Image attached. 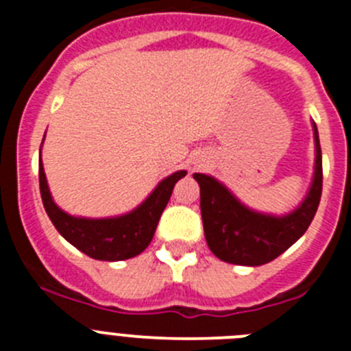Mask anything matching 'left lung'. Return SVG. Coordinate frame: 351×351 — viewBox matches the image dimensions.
I'll return each instance as SVG.
<instances>
[{"label":"left lung","instance_id":"1","mask_svg":"<svg viewBox=\"0 0 351 351\" xmlns=\"http://www.w3.org/2000/svg\"><path fill=\"white\" fill-rule=\"evenodd\" d=\"M315 137V172L302 202L287 214H269L243 204L223 182L207 173H193L200 186V213L209 250L219 260L256 267L272 262L297 243L315 218L322 197V149Z\"/></svg>","mask_w":351,"mask_h":351}]
</instances>
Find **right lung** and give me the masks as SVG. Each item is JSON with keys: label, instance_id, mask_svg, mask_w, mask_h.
Segmentation results:
<instances>
[{"label": "right lung", "instance_id": "add662e5", "mask_svg": "<svg viewBox=\"0 0 351 351\" xmlns=\"http://www.w3.org/2000/svg\"><path fill=\"white\" fill-rule=\"evenodd\" d=\"M38 169L42 202L56 230L71 246H75L91 258L104 260V262H119L141 255L153 241L158 221L169 204L173 186L188 173L186 170L170 173L169 178L158 182L156 188L149 193L144 202L138 204L130 213L110 216V218H82L64 213L54 202L43 170L42 151H40Z\"/></svg>", "mask_w": 351, "mask_h": 351}]
</instances>
